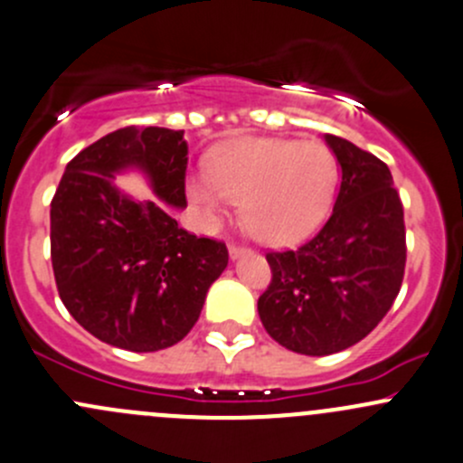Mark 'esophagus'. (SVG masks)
<instances>
[{
	"label": "esophagus",
	"mask_w": 463,
	"mask_h": 463,
	"mask_svg": "<svg viewBox=\"0 0 463 463\" xmlns=\"http://www.w3.org/2000/svg\"><path fill=\"white\" fill-rule=\"evenodd\" d=\"M246 253H250L246 246H237V244H228V255H231V260H240L244 258Z\"/></svg>",
	"instance_id": "34e87169"
}]
</instances>
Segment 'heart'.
<instances>
[{"label":"heart","instance_id":"heart-1","mask_svg":"<svg viewBox=\"0 0 463 463\" xmlns=\"http://www.w3.org/2000/svg\"><path fill=\"white\" fill-rule=\"evenodd\" d=\"M334 154L320 143L250 138L222 149L210 172H194L185 181L190 203L210 228L231 217L232 203L255 240L291 246L307 240L334 202Z\"/></svg>","mask_w":463,"mask_h":463}]
</instances>
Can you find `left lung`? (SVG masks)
<instances>
[{
    "mask_svg": "<svg viewBox=\"0 0 463 463\" xmlns=\"http://www.w3.org/2000/svg\"><path fill=\"white\" fill-rule=\"evenodd\" d=\"M340 190L322 231L298 250L269 253L258 311L282 347L305 356L343 352L365 338L399 296L405 270L403 205L381 158L325 134Z\"/></svg>",
    "mask_w": 463,
    "mask_h": 463,
    "instance_id": "8db88e82",
    "label": "left lung"
}]
</instances>
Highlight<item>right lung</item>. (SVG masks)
Wrapping results in <instances>:
<instances>
[{"mask_svg":"<svg viewBox=\"0 0 463 463\" xmlns=\"http://www.w3.org/2000/svg\"><path fill=\"white\" fill-rule=\"evenodd\" d=\"M188 143L165 128H123L82 149L51 202V261L60 300L91 335L129 352H158L188 335L210 284L228 266L222 241L190 235ZM141 171L156 200L113 184Z\"/></svg>","mask_w":463,"mask_h":463,"instance_id":"1","label":"right lung"}]
</instances>
